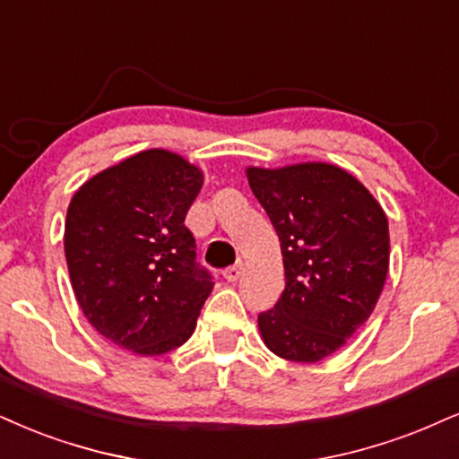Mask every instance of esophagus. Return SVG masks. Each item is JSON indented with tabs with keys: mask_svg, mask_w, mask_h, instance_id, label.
<instances>
[{
	"mask_svg": "<svg viewBox=\"0 0 459 459\" xmlns=\"http://www.w3.org/2000/svg\"><path fill=\"white\" fill-rule=\"evenodd\" d=\"M240 274H242V264H234V265H230V268L223 270V276H225V279H228L230 282L238 281Z\"/></svg>",
	"mask_w": 459,
	"mask_h": 459,
	"instance_id": "obj_1",
	"label": "esophagus"
}]
</instances>
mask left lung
<instances>
[{
	"label": "left lung",
	"mask_w": 459,
	"mask_h": 459,
	"mask_svg": "<svg viewBox=\"0 0 459 459\" xmlns=\"http://www.w3.org/2000/svg\"><path fill=\"white\" fill-rule=\"evenodd\" d=\"M247 178L285 265V291L259 313V332L279 358L313 364L375 310L389 268L387 217L358 178L330 163L248 168Z\"/></svg>",
	"instance_id": "left-lung-1"
}]
</instances>
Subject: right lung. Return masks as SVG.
Returning a JSON list of instances; mask_svg holds the SVG:
<instances>
[{
    "label": "right lung",
    "mask_w": 459,
    "mask_h": 459,
    "mask_svg": "<svg viewBox=\"0 0 459 459\" xmlns=\"http://www.w3.org/2000/svg\"><path fill=\"white\" fill-rule=\"evenodd\" d=\"M200 168L143 151L89 178L65 219V259L84 316L117 347L161 355L186 342L212 291L185 225Z\"/></svg>",
    "instance_id": "right-lung-1"
}]
</instances>
